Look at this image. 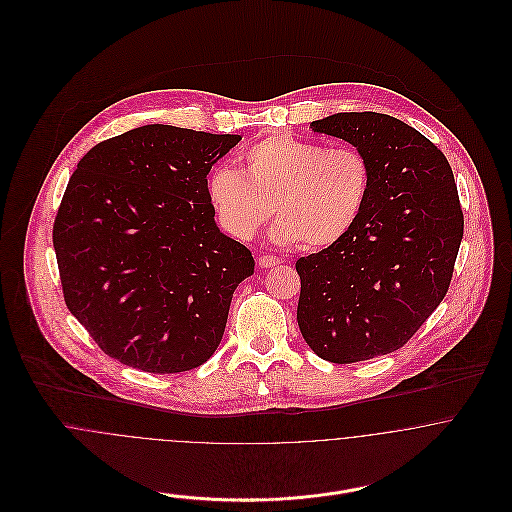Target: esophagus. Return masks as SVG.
Returning a JSON list of instances; mask_svg holds the SVG:
<instances>
[{"label":"esophagus","instance_id":"obj_1","mask_svg":"<svg viewBox=\"0 0 512 512\" xmlns=\"http://www.w3.org/2000/svg\"><path fill=\"white\" fill-rule=\"evenodd\" d=\"M280 264V258L278 256H270V254H264L258 258V266L260 268H274Z\"/></svg>","mask_w":512,"mask_h":512}]
</instances>
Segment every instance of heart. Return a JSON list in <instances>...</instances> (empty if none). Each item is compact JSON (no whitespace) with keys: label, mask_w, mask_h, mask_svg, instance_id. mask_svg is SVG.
<instances>
[{"label":"heart","mask_w":512,"mask_h":512,"mask_svg":"<svg viewBox=\"0 0 512 512\" xmlns=\"http://www.w3.org/2000/svg\"><path fill=\"white\" fill-rule=\"evenodd\" d=\"M370 185L372 167L359 147L270 134L242 151L240 171L213 169L207 197L232 238L250 240L274 211L276 242L319 250L349 234Z\"/></svg>","instance_id":"obj_1"}]
</instances>
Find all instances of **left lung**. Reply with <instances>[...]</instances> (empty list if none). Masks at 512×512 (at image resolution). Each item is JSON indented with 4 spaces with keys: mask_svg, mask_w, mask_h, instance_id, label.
I'll list each match as a JSON object with an SVG mask.
<instances>
[{
    "mask_svg": "<svg viewBox=\"0 0 512 512\" xmlns=\"http://www.w3.org/2000/svg\"><path fill=\"white\" fill-rule=\"evenodd\" d=\"M313 132L359 147L372 185L337 244L295 262L297 325L311 351L351 365L404 347L451 284L463 238L453 171L426 136L378 112H343Z\"/></svg>",
    "mask_w": 512,
    "mask_h": 512,
    "instance_id": "left-lung-1",
    "label": "left lung"
}]
</instances>
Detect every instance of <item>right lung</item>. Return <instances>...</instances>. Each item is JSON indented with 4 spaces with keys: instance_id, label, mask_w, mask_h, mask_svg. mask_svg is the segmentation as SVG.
<instances>
[{
    "instance_id": "right-lung-1",
    "label": "right lung",
    "mask_w": 512,
    "mask_h": 512,
    "mask_svg": "<svg viewBox=\"0 0 512 512\" xmlns=\"http://www.w3.org/2000/svg\"><path fill=\"white\" fill-rule=\"evenodd\" d=\"M242 138L151 124L92 147L53 246L69 311L102 353L153 374L207 363L252 252L224 236L207 175Z\"/></svg>"
}]
</instances>
